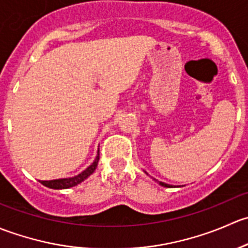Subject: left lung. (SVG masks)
<instances>
[{"label": "left lung", "mask_w": 248, "mask_h": 248, "mask_svg": "<svg viewBox=\"0 0 248 248\" xmlns=\"http://www.w3.org/2000/svg\"><path fill=\"white\" fill-rule=\"evenodd\" d=\"M157 181V180H156ZM159 185H161V186H163V187H171L170 185H167V184H164V182H159Z\"/></svg>", "instance_id": "8db88e82"}]
</instances>
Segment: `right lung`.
<instances>
[{"label":"right lung","mask_w":248,"mask_h":248,"mask_svg":"<svg viewBox=\"0 0 248 248\" xmlns=\"http://www.w3.org/2000/svg\"><path fill=\"white\" fill-rule=\"evenodd\" d=\"M99 161V151L97 154L96 159H94L93 163L89 167V168L85 169L84 171L80 172L79 175L74 177H69V179H59V180H50V181H41L42 185L44 186L49 187V188H54V189H64V188H69V187H73L77 186L78 184L84 181L85 179L90 176L97 168V164H98Z\"/></svg>","instance_id":"obj_1"}]
</instances>
